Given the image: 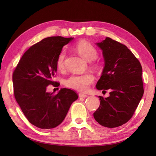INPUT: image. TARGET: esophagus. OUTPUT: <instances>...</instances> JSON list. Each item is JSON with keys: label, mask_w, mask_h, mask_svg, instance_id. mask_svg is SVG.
I'll return each instance as SVG.
<instances>
[{"label": "esophagus", "mask_w": 156, "mask_h": 156, "mask_svg": "<svg viewBox=\"0 0 156 156\" xmlns=\"http://www.w3.org/2000/svg\"><path fill=\"white\" fill-rule=\"evenodd\" d=\"M88 96L87 94H82V93H80L79 94V97L80 98H87Z\"/></svg>", "instance_id": "1"}]
</instances>
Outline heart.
I'll list each match as a JSON object with an SVG mask.
<instances>
[{
  "label": "heart",
  "mask_w": 156,
  "mask_h": 156,
  "mask_svg": "<svg viewBox=\"0 0 156 156\" xmlns=\"http://www.w3.org/2000/svg\"><path fill=\"white\" fill-rule=\"evenodd\" d=\"M75 49L82 58L88 62H92L97 58L98 51L90 43L87 41H79L75 46ZM66 56V51L62 50L59 53L56 65L59 69L64 68V61ZM94 76L90 73H86L84 74H73L66 80L65 84L67 87L80 92L87 91L89 86L93 83Z\"/></svg>",
  "instance_id": "obj_1"
}]
</instances>
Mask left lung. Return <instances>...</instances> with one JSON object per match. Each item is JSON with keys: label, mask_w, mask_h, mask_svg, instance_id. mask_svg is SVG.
<instances>
[{"label": "left lung", "mask_w": 156, "mask_h": 156, "mask_svg": "<svg viewBox=\"0 0 156 156\" xmlns=\"http://www.w3.org/2000/svg\"><path fill=\"white\" fill-rule=\"evenodd\" d=\"M97 45L102 51L105 66L97 88L110 90V96H99L100 107L94 118L105 127H117L133 115L144 95L142 67L127 46L107 37Z\"/></svg>", "instance_id": "obj_1"}]
</instances>
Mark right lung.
<instances>
[{"instance_id": "add662e5", "label": "right lung", "mask_w": 156, "mask_h": 156, "mask_svg": "<svg viewBox=\"0 0 156 156\" xmlns=\"http://www.w3.org/2000/svg\"><path fill=\"white\" fill-rule=\"evenodd\" d=\"M73 39L57 36L42 39L25 52L13 72L16 101L35 127L46 129L57 127L78 98L68 88H61L58 94L47 92L48 86L58 83L54 81L58 56Z\"/></svg>"}]
</instances>
